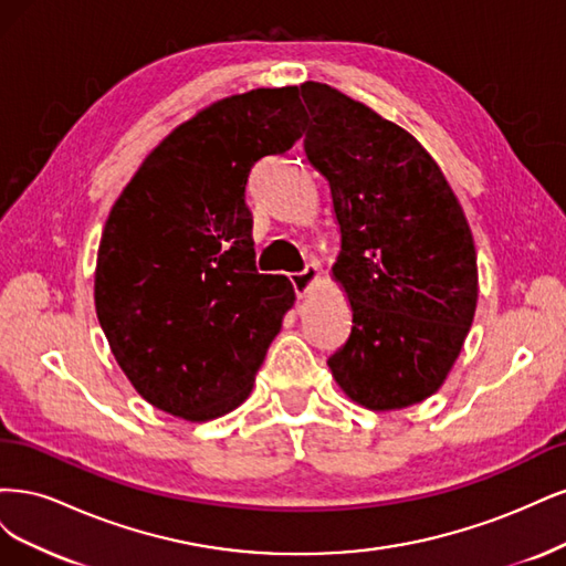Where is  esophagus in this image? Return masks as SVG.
<instances>
[{
  "label": "esophagus",
  "instance_id": "esophagus-1",
  "mask_svg": "<svg viewBox=\"0 0 566 566\" xmlns=\"http://www.w3.org/2000/svg\"><path fill=\"white\" fill-rule=\"evenodd\" d=\"M317 277H319L317 265H305L303 272H294V275H291V284H294L296 296L303 298V296L307 294V291L313 289V284L317 282Z\"/></svg>",
  "mask_w": 566,
  "mask_h": 566
}]
</instances>
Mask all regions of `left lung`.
<instances>
[{
	"mask_svg": "<svg viewBox=\"0 0 566 566\" xmlns=\"http://www.w3.org/2000/svg\"><path fill=\"white\" fill-rule=\"evenodd\" d=\"M310 164L329 180L340 251L332 277L353 329L329 357L355 405L395 411L442 388L478 307V251L459 197L402 126L319 82L301 84Z\"/></svg>",
	"mask_w": 566,
	"mask_h": 566,
	"instance_id": "1",
	"label": "left lung"
}]
</instances>
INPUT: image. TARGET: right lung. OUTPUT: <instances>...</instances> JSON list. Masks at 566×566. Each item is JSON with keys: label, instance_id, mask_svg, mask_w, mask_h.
<instances>
[{"label": "right lung", "instance_id": "1", "mask_svg": "<svg viewBox=\"0 0 566 566\" xmlns=\"http://www.w3.org/2000/svg\"><path fill=\"white\" fill-rule=\"evenodd\" d=\"M303 124L296 86L216 101L143 159L113 205L96 315L153 407L202 423L249 397L296 294L256 270L244 190L253 164L286 153Z\"/></svg>", "mask_w": 566, "mask_h": 566}]
</instances>
